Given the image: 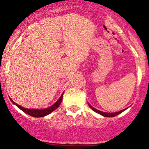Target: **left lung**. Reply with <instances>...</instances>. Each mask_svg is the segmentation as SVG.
Here are the masks:
<instances>
[{
	"mask_svg": "<svg viewBox=\"0 0 149 149\" xmlns=\"http://www.w3.org/2000/svg\"><path fill=\"white\" fill-rule=\"evenodd\" d=\"M89 107H90V109H92L94 111H95L96 113H99V114H100V115L104 116V117H114V116H116L118 115V114H120V113H122L123 111H124L126 109H123V110L120 111L116 112V113H106V112H103V111H101L97 110V109H95L94 107H92L90 104H89Z\"/></svg>",
	"mask_w": 149,
	"mask_h": 149,
	"instance_id": "obj_1",
	"label": "left lung"
}]
</instances>
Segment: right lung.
Here are the masks:
<instances>
[{"instance_id":"obj_1","label":"right lung","mask_w":149,"mask_h":149,"mask_svg":"<svg viewBox=\"0 0 149 149\" xmlns=\"http://www.w3.org/2000/svg\"><path fill=\"white\" fill-rule=\"evenodd\" d=\"M63 95L64 93H62V95H61V97H59V99L58 100L57 102H55L52 106L49 107L47 109H26V108H24L19 106V104H16L15 102H13V100H10L12 101L13 104H15V105L19 109H21L22 111H23L24 112L27 113L28 115L33 116V117H36V118H39V117H43V116H45L48 114L51 113L53 111H54L55 109H57L58 107L60 105V104L61 103V101H62V98H63Z\"/></svg>"}]
</instances>
